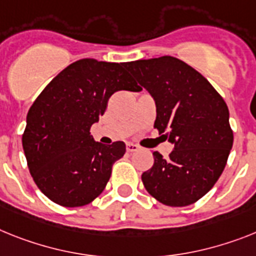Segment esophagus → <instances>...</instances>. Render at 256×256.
Masks as SVG:
<instances>
[{
    "mask_svg": "<svg viewBox=\"0 0 256 256\" xmlns=\"http://www.w3.org/2000/svg\"><path fill=\"white\" fill-rule=\"evenodd\" d=\"M139 147L136 144H132V143H128L126 144V151L128 152H135V151H138Z\"/></svg>",
    "mask_w": 256,
    "mask_h": 256,
    "instance_id": "obj_1",
    "label": "esophagus"
}]
</instances>
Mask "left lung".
Instances as JSON below:
<instances>
[{"label":"left lung","mask_w":256,"mask_h":256,"mask_svg":"<svg viewBox=\"0 0 256 256\" xmlns=\"http://www.w3.org/2000/svg\"><path fill=\"white\" fill-rule=\"evenodd\" d=\"M156 102L154 128L174 150L142 174L148 194L169 207L194 204L218 182L233 146L229 109L214 86L181 60L162 56L126 64Z\"/></svg>","instance_id":"1"}]
</instances>
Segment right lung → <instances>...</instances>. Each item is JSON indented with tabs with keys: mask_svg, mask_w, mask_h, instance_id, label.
Instances as JSON below:
<instances>
[{
	"mask_svg": "<svg viewBox=\"0 0 256 256\" xmlns=\"http://www.w3.org/2000/svg\"><path fill=\"white\" fill-rule=\"evenodd\" d=\"M124 64L83 58L64 68L36 98L22 135L30 173L42 194L62 207H82L104 191L124 142L94 140L98 121L117 91H140Z\"/></svg>",
	"mask_w": 256,
	"mask_h": 256,
	"instance_id": "1",
	"label": "right lung"
}]
</instances>
